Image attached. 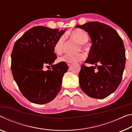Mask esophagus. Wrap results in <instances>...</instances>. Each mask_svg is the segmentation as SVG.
I'll return each mask as SVG.
<instances>
[{"instance_id": "34e87169", "label": "esophagus", "mask_w": 132, "mask_h": 132, "mask_svg": "<svg viewBox=\"0 0 132 132\" xmlns=\"http://www.w3.org/2000/svg\"><path fill=\"white\" fill-rule=\"evenodd\" d=\"M67 65H68V66H70L71 62H68V63H67Z\"/></svg>"}]
</instances>
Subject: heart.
<instances>
[{
	"label": "heart",
	"mask_w": 132,
	"mask_h": 132,
	"mask_svg": "<svg viewBox=\"0 0 132 132\" xmlns=\"http://www.w3.org/2000/svg\"><path fill=\"white\" fill-rule=\"evenodd\" d=\"M72 37L81 43L84 44L88 42V34L85 31L82 30H74L71 33ZM65 41V36H62L58 39L54 45V51L58 54L61 53L63 50L64 43ZM85 56L83 53H78L76 54H72L70 53H65L61 57L58 58V61L60 62H76L84 60Z\"/></svg>",
	"instance_id": "1"
}]
</instances>
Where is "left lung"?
Masks as SVG:
<instances>
[{"mask_svg":"<svg viewBox=\"0 0 132 132\" xmlns=\"http://www.w3.org/2000/svg\"><path fill=\"white\" fill-rule=\"evenodd\" d=\"M76 27L89 34L92 45L85 62L95 65L89 67L81 65V88L91 98H106L115 91L122 81L126 62L123 42L115 29L104 23L91 21Z\"/></svg>","mask_w":132,"mask_h":132,"instance_id":"obj_1","label":"left lung"}]
</instances>
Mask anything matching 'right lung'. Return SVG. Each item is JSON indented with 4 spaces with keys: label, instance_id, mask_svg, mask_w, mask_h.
Returning a JSON list of instances; mask_svg holds the SVG:
<instances>
[{
    "label": "right lung",
    "instance_id": "obj_1",
    "mask_svg": "<svg viewBox=\"0 0 132 132\" xmlns=\"http://www.w3.org/2000/svg\"><path fill=\"white\" fill-rule=\"evenodd\" d=\"M65 31L33 27L14 43L11 54L13 76L23 95L32 103H48L60 91L68 67L65 62L53 65L57 57L54 47ZM47 65L52 68L44 70Z\"/></svg>",
    "mask_w": 132,
    "mask_h": 132
}]
</instances>
